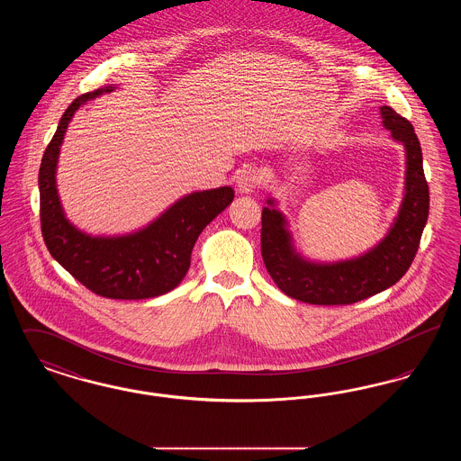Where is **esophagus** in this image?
<instances>
[{
    "label": "esophagus",
    "instance_id": "esophagus-1",
    "mask_svg": "<svg viewBox=\"0 0 461 461\" xmlns=\"http://www.w3.org/2000/svg\"><path fill=\"white\" fill-rule=\"evenodd\" d=\"M259 183H261V176L258 175L254 169H243L237 176V190L241 195L254 194Z\"/></svg>",
    "mask_w": 461,
    "mask_h": 461
}]
</instances>
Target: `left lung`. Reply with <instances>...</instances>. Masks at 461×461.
Here are the masks:
<instances>
[{"label":"left lung","instance_id":"left-lung-1","mask_svg":"<svg viewBox=\"0 0 461 461\" xmlns=\"http://www.w3.org/2000/svg\"><path fill=\"white\" fill-rule=\"evenodd\" d=\"M382 124L404 147V194L389 231L366 252L335 263H320L297 250L278 202L267 197L263 209L261 252L269 276L292 299L318 306L354 304L397 284L415 259L429 218V185L423 158L410 121L384 105Z\"/></svg>","mask_w":461,"mask_h":461}]
</instances>
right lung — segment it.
I'll return each instance as SVG.
<instances>
[{"label":"right lung","instance_id":"right-lung-1","mask_svg":"<svg viewBox=\"0 0 461 461\" xmlns=\"http://www.w3.org/2000/svg\"><path fill=\"white\" fill-rule=\"evenodd\" d=\"M113 86L76 98L64 112L40 167L41 231L51 258L91 292L122 301L164 295L190 269L202 230L235 197L231 186L192 192L177 198L147 226L124 235H91L70 222L57 188L60 147L74 113Z\"/></svg>","mask_w":461,"mask_h":461}]
</instances>
